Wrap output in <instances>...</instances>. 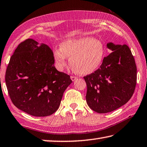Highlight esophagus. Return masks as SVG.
<instances>
[{"mask_svg":"<svg viewBox=\"0 0 147 147\" xmlns=\"http://www.w3.org/2000/svg\"><path fill=\"white\" fill-rule=\"evenodd\" d=\"M70 78H71V81H76V80L77 79V77H76V76H71Z\"/></svg>","mask_w":147,"mask_h":147,"instance_id":"esophagus-1","label":"esophagus"}]
</instances>
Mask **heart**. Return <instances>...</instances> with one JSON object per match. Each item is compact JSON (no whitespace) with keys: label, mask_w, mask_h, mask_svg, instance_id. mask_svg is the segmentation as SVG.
Returning <instances> with one entry per match:
<instances>
[{"label":"heart","mask_w":147,"mask_h":147,"mask_svg":"<svg viewBox=\"0 0 147 147\" xmlns=\"http://www.w3.org/2000/svg\"><path fill=\"white\" fill-rule=\"evenodd\" d=\"M105 56V46L101 41L91 37L69 39L53 50V57L57 68L62 70L70 64L76 72L89 74L100 65Z\"/></svg>","instance_id":"1"}]
</instances>
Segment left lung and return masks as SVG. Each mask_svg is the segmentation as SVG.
Listing matches in <instances>:
<instances>
[{"instance_id": "8db88e82", "label": "left lung", "mask_w": 147, "mask_h": 147, "mask_svg": "<svg viewBox=\"0 0 147 147\" xmlns=\"http://www.w3.org/2000/svg\"><path fill=\"white\" fill-rule=\"evenodd\" d=\"M107 47L113 52L104 58L98 69L84 77L87 104L98 113L111 112L125 104L137 81L136 65L129 47L109 43Z\"/></svg>"}]
</instances>
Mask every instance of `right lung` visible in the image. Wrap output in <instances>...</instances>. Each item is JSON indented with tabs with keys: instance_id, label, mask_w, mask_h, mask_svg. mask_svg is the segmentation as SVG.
Instances as JSON below:
<instances>
[{
	"instance_id": "right-lung-1",
	"label": "right lung",
	"mask_w": 147,
	"mask_h": 147,
	"mask_svg": "<svg viewBox=\"0 0 147 147\" xmlns=\"http://www.w3.org/2000/svg\"><path fill=\"white\" fill-rule=\"evenodd\" d=\"M53 52L32 39L20 43L10 58L5 81L15 106L34 117H47L59 108L72 81L54 66Z\"/></svg>"
}]
</instances>
